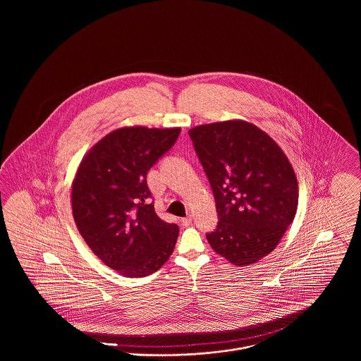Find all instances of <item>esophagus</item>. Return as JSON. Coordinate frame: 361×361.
Returning a JSON list of instances; mask_svg holds the SVG:
<instances>
[{
  "instance_id": "1",
  "label": "esophagus",
  "mask_w": 361,
  "mask_h": 361,
  "mask_svg": "<svg viewBox=\"0 0 361 361\" xmlns=\"http://www.w3.org/2000/svg\"><path fill=\"white\" fill-rule=\"evenodd\" d=\"M190 222H192V218H190V216H187V218H183V219H181V224H183V226H189Z\"/></svg>"
}]
</instances>
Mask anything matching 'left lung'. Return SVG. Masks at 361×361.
<instances>
[{
  "mask_svg": "<svg viewBox=\"0 0 361 361\" xmlns=\"http://www.w3.org/2000/svg\"><path fill=\"white\" fill-rule=\"evenodd\" d=\"M188 134L219 219L207 240L234 265L256 262L275 249L296 214L298 181L288 158L247 121L203 124Z\"/></svg>",
  "mask_w": 361,
  "mask_h": 361,
  "instance_id": "1",
  "label": "left lung"
}]
</instances>
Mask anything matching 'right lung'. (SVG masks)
I'll return each instance as SVG.
<instances>
[{
  "mask_svg": "<svg viewBox=\"0 0 361 361\" xmlns=\"http://www.w3.org/2000/svg\"><path fill=\"white\" fill-rule=\"evenodd\" d=\"M180 131L115 130L90 149L77 171L71 190L75 224L92 252L121 275H152L173 253L178 226L155 214L147 172Z\"/></svg>",
  "mask_w": 361,
  "mask_h": 361,
  "instance_id": "add662e5",
  "label": "right lung"
}]
</instances>
